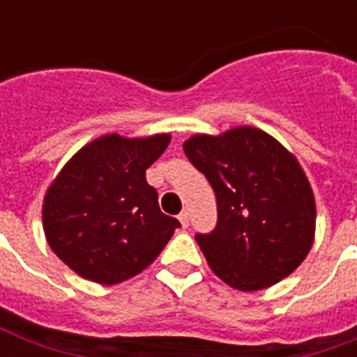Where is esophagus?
I'll return each mask as SVG.
<instances>
[{"instance_id": "esophagus-1", "label": "esophagus", "mask_w": 357, "mask_h": 357, "mask_svg": "<svg viewBox=\"0 0 357 357\" xmlns=\"http://www.w3.org/2000/svg\"><path fill=\"white\" fill-rule=\"evenodd\" d=\"M178 218H179V222H181V225H183V227H189V212H187V210H183V212H181Z\"/></svg>"}]
</instances>
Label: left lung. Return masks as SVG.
Returning a JSON list of instances; mask_svg holds the SVG:
<instances>
[{
	"mask_svg": "<svg viewBox=\"0 0 357 357\" xmlns=\"http://www.w3.org/2000/svg\"><path fill=\"white\" fill-rule=\"evenodd\" d=\"M183 151L216 195V227L195 235L212 271L248 292L291 275L315 229L314 193L298 160L250 126L193 135Z\"/></svg>",
	"mask_w": 357,
	"mask_h": 357,
	"instance_id": "obj_1",
	"label": "left lung"
}]
</instances>
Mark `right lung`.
Wrapping results in <instances>:
<instances>
[{
    "label": "right lung",
    "mask_w": 357,
    "mask_h": 357,
    "mask_svg": "<svg viewBox=\"0 0 357 357\" xmlns=\"http://www.w3.org/2000/svg\"><path fill=\"white\" fill-rule=\"evenodd\" d=\"M168 143L166 133L143 139L102 135L53 181L43 201V231L51 250L78 275L122 283L162 252L179 222L160 212L145 170Z\"/></svg>",
    "instance_id": "1"
}]
</instances>
